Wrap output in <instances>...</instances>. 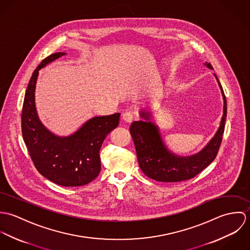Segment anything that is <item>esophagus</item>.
Masks as SVG:
<instances>
[{
	"mask_svg": "<svg viewBox=\"0 0 250 250\" xmlns=\"http://www.w3.org/2000/svg\"><path fill=\"white\" fill-rule=\"evenodd\" d=\"M122 118L125 122L127 123H130L133 121L134 119V113L131 112V111H125L123 114H122Z\"/></svg>",
	"mask_w": 250,
	"mask_h": 250,
	"instance_id": "34e87169",
	"label": "esophagus"
}]
</instances>
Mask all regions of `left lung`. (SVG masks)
Wrapping results in <instances>:
<instances>
[{
  "mask_svg": "<svg viewBox=\"0 0 250 250\" xmlns=\"http://www.w3.org/2000/svg\"><path fill=\"white\" fill-rule=\"evenodd\" d=\"M205 65L213 69L211 63ZM223 98V114L219 127L211 141L198 153L190 156H180L172 153L164 143L160 129L151 121V113L143 109L140 116L144 120L134 121L130 133L135 143L138 161L143 173L159 182H181L193 178L205 169L216 157L224 132L227 114V103L222 86L214 74Z\"/></svg>",
  "mask_w": 250,
  "mask_h": 250,
  "instance_id": "1",
  "label": "left lung"
}]
</instances>
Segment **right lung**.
Segmentation results:
<instances>
[{
	"label": "right lung",
	"instance_id": "obj_1",
	"mask_svg": "<svg viewBox=\"0 0 250 250\" xmlns=\"http://www.w3.org/2000/svg\"><path fill=\"white\" fill-rule=\"evenodd\" d=\"M65 55L47 57L33 73L24 98L21 125L23 140L38 172L60 186L79 187L100 173L99 151L107 135L118 126L120 113L92 117L67 137L57 136L43 125L35 96L39 70Z\"/></svg>",
	"mask_w": 250,
	"mask_h": 250
}]
</instances>
